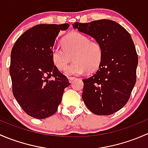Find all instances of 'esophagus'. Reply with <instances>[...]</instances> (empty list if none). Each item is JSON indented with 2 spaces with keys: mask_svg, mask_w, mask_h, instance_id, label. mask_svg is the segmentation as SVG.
Instances as JSON below:
<instances>
[{
  "mask_svg": "<svg viewBox=\"0 0 148 148\" xmlns=\"http://www.w3.org/2000/svg\"><path fill=\"white\" fill-rule=\"evenodd\" d=\"M68 79L69 81V82H71L74 79H75V77H68Z\"/></svg>",
  "mask_w": 148,
  "mask_h": 148,
  "instance_id": "34e87169",
  "label": "esophagus"
}]
</instances>
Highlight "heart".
<instances>
[{"label": "heart", "instance_id": "obj_1", "mask_svg": "<svg viewBox=\"0 0 148 148\" xmlns=\"http://www.w3.org/2000/svg\"><path fill=\"white\" fill-rule=\"evenodd\" d=\"M62 47L56 46L51 51V59L56 68L64 71L71 62H74L66 70L67 74L79 75L88 70L93 72L99 68L102 60L103 50L100 44L79 32H71L62 40Z\"/></svg>", "mask_w": 148, "mask_h": 148}]
</instances>
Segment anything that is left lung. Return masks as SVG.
Returning a JSON list of instances; mask_svg holds the SVG:
<instances>
[{
  "instance_id": "left-lung-1",
  "label": "left lung",
  "mask_w": 148,
  "mask_h": 148,
  "mask_svg": "<svg viewBox=\"0 0 148 148\" xmlns=\"http://www.w3.org/2000/svg\"><path fill=\"white\" fill-rule=\"evenodd\" d=\"M73 27L95 38L103 50L99 69L83 79L84 102L94 114H113L127 104L136 83L138 57L130 34L107 19L75 22Z\"/></svg>"
}]
</instances>
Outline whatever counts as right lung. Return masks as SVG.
<instances>
[{"label":"right lung","mask_w":148,"mask_h":148,"mask_svg":"<svg viewBox=\"0 0 148 148\" xmlns=\"http://www.w3.org/2000/svg\"><path fill=\"white\" fill-rule=\"evenodd\" d=\"M64 24H39L23 33L11 51L9 72L14 97L31 117L53 115L62 102L68 79L54 66L51 51Z\"/></svg>","instance_id":"1"}]
</instances>
